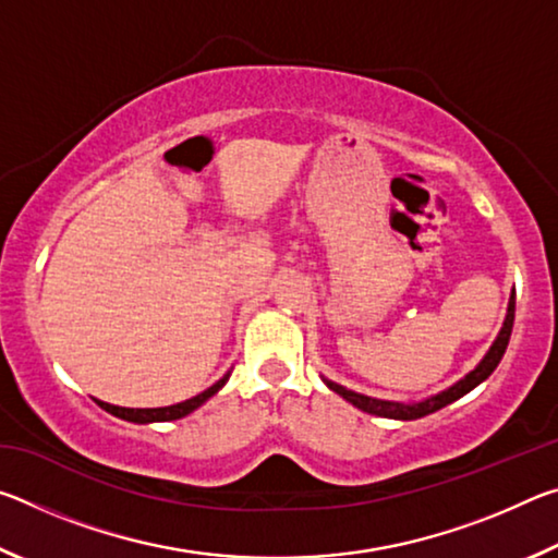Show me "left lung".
<instances>
[{"mask_svg":"<svg viewBox=\"0 0 558 558\" xmlns=\"http://www.w3.org/2000/svg\"><path fill=\"white\" fill-rule=\"evenodd\" d=\"M512 325H514V292H512V298H509L505 325H502V329H499V335H497V339L493 342V347H489V352L483 356V362H480L470 374L462 376L460 381L452 384L450 389L440 391V393H436V396H428V399H423V401H413V403L381 401V399H372V396L349 391V389H344V386H339V384L329 381V379H323V381H325L335 393L342 396L344 401L356 405V409L364 411V413L381 415V418H396V421L423 418V415L436 413V411L442 409V405H448V403H452V401H458L460 396L470 393L472 389H475L477 384H483V381L487 379V376L497 369V364L502 362V356H505V349H507V344H509V337H512Z\"/></svg>","mask_w":558,"mask_h":558,"instance_id":"left-lung-1","label":"left lung"}]
</instances>
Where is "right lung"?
I'll list each match as a JSON object with an SVG mask.
<instances>
[{"instance_id": "obj_1", "label": "right lung", "mask_w": 558, "mask_h": 558, "mask_svg": "<svg viewBox=\"0 0 558 558\" xmlns=\"http://www.w3.org/2000/svg\"><path fill=\"white\" fill-rule=\"evenodd\" d=\"M229 374H223L219 381H216L214 386H209V389L192 396V399H186L182 403H174V405H165V409H122V405H112V403H106V401H98L96 403L100 405V409H106L108 413L118 415V418L122 421H130V423H162V421H177V418H184V415H189L192 411L199 409L202 403H206L211 399V396L221 389V386L229 381Z\"/></svg>"}]
</instances>
